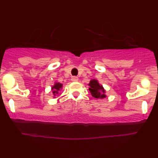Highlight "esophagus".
I'll return each mask as SVG.
<instances>
[{
	"label": "esophagus",
	"mask_w": 158,
	"mask_h": 158,
	"mask_svg": "<svg viewBox=\"0 0 158 158\" xmlns=\"http://www.w3.org/2000/svg\"><path fill=\"white\" fill-rule=\"evenodd\" d=\"M78 80H79V78L77 77H73L71 78V81H77Z\"/></svg>",
	"instance_id": "obj_1"
}]
</instances>
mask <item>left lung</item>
<instances>
[{"mask_svg":"<svg viewBox=\"0 0 158 158\" xmlns=\"http://www.w3.org/2000/svg\"><path fill=\"white\" fill-rule=\"evenodd\" d=\"M88 85L90 86V92L91 93V95L93 96L94 97L97 98V99H99V98L102 99V98H105L106 97V94H105L106 90L103 88L102 85H100L99 84L97 80H96V79H92V80H90Z\"/></svg>","mask_w":158,"mask_h":158,"instance_id":"1","label":"left lung"}]
</instances>
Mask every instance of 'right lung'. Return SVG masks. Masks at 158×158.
Returning a JSON list of instances; mask_svg holds the SVG:
<instances>
[{"instance_id":"obj_1","label":"right lung","mask_w":158,"mask_h":158,"mask_svg":"<svg viewBox=\"0 0 158 158\" xmlns=\"http://www.w3.org/2000/svg\"><path fill=\"white\" fill-rule=\"evenodd\" d=\"M62 88V84H61V83H55V85H53V87L52 88V93H53L54 96H56V94H58L59 93V90H60V88Z\"/></svg>"}]
</instances>
